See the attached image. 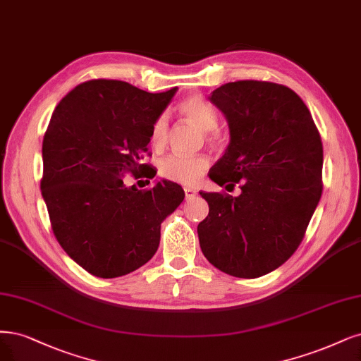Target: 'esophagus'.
Here are the masks:
<instances>
[{
	"mask_svg": "<svg viewBox=\"0 0 361 361\" xmlns=\"http://www.w3.org/2000/svg\"><path fill=\"white\" fill-rule=\"evenodd\" d=\"M183 191H185V197L186 198H192V197L197 195V191L194 188H190V186H186V188H183Z\"/></svg>",
	"mask_w": 361,
	"mask_h": 361,
	"instance_id": "obj_1",
	"label": "esophagus"
}]
</instances>
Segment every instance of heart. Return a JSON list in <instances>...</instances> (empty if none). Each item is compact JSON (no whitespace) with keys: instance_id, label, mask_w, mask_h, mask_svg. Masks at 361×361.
<instances>
[{"instance_id":"heart-1","label":"heart","mask_w":361,"mask_h":361,"mask_svg":"<svg viewBox=\"0 0 361 361\" xmlns=\"http://www.w3.org/2000/svg\"><path fill=\"white\" fill-rule=\"evenodd\" d=\"M179 114L185 118L186 122L192 123L195 128L206 133V139L209 142L218 140V114L216 110L206 103L200 97H190L179 104ZM169 121L166 115L158 116L154 122L151 131V140L154 146L164 145L167 139ZM209 167V158L204 155L195 157H182L171 155L166 158L159 166V171L166 179L183 183L194 185L202 179L204 171Z\"/></svg>"}]
</instances>
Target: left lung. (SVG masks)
Wrapping results in <instances>:
<instances>
[{
  "instance_id": "1",
  "label": "left lung",
  "mask_w": 361,
  "mask_h": 361,
  "mask_svg": "<svg viewBox=\"0 0 361 361\" xmlns=\"http://www.w3.org/2000/svg\"><path fill=\"white\" fill-rule=\"evenodd\" d=\"M226 116L230 143L210 171L239 197L200 192L209 215L197 233L204 257L235 278L282 266L302 243L322 192V143L302 98L287 86L239 80L209 97Z\"/></svg>"
}]
</instances>
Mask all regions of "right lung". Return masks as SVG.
<instances>
[{
  "label": "right lung",
  "instance_id": "add662e5",
  "mask_svg": "<svg viewBox=\"0 0 361 361\" xmlns=\"http://www.w3.org/2000/svg\"><path fill=\"white\" fill-rule=\"evenodd\" d=\"M176 91L88 80L62 98L49 122L42 194L62 250L94 276L118 278L146 264L158 250L161 222L183 202L175 182L145 191L123 183L127 173L149 170L143 158L152 126Z\"/></svg>",
  "mask_w": 361,
  "mask_h": 361
}]
</instances>
